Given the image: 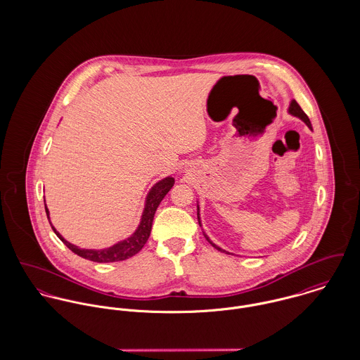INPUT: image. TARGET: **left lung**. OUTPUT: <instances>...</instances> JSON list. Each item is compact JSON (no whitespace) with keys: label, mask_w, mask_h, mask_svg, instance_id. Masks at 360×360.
Segmentation results:
<instances>
[{"label":"left lung","mask_w":360,"mask_h":360,"mask_svg":"<svg viewBox=\"0 0 360 360\" xmlns=\"http://www.w3.org/2000/svg\"><path fill=\"white\" fill-rule=\"evenodd\" d=\"M288 112L291 113V115H294V116H297V117H300L302 122H305L307 123V126H308L309 129H311V124H310V120H309L308 115L302 110V108L298 105V103L295 101V100H292L291 103H290V108H288ZM197 216H198V223H200V226H201V219H200V206H197ZM205 236L206 240H207V243L213 247V248H216L217 251H220V252H224V254H229L227 251H224V250H221V248H219L216 244H213L210 240H209V237Z\"/></svg>","instance_id":"8db88e82"}]
</instances>
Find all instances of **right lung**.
<instances>
[{
	"instance_id": "right-lung-1",
	"label": "right lung",
	"mask_w": 360,
	"mask_h": 360,
	"mask_svg": "<svg viewBox=\"0 0 360 360\" xmlns=\"http://www.w3.org/2000/svg\"><path fill=\"white\" fill-rule=\"evenodd\" d=\"M173 184H174V179L173 177H166V179L160 180V181H158L154 187L151 188V191L148 193V195H147L146 207H144V212H143V216H141V221H140L137 230L127 240H123V241H120V243H117V244H115V245H112L109 248H105V250H83V248H79V247L68 243L55 230L53 226H51L52 230L58 236V238L72 252H75L79 257L93 260V262H98V263L120 262V260L129 259V257L139 254L143 250V247L146 245V243L148 241L150 234H151V229H153L155 212H156L158 206L160 204V201L165 198V195L170 191ZM46 213H47V217L50 220V214H49L50 212H49L47 206H46ZM50 224H51V221H50Z\"/></svg>"
}]
</instances>
